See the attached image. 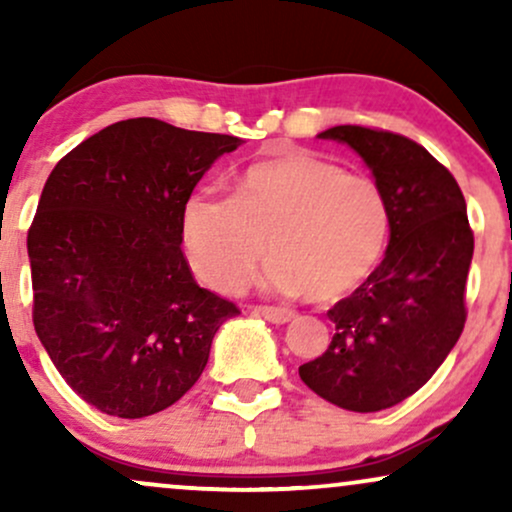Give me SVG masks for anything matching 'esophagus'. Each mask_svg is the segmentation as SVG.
Masks as SVG:
<instances>
[{"label": "esophagus", "instance_id": "esophagus-1", "mask_svg": "<svg viewBox=\"0 0 512 512\" xmlns=\"http://www.w3.org/2000/svg\"><path fill=\"white\" fill-rule=\"evenodd\" d=\"M257 315H262L264 320L274 322V325H284V322H291L296 313L289 308H272V305H257L255 308Z\"/></svg>", "mask_w": 512, "mask_h": 512}]
</instances>
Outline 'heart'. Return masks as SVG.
<instances>
[{"instance_id": "b5f03b06", "label": "heart", "mask_w": 512, "mask_h": 512, "mask_svg": "<svg viewBox=\"0 0 512 512\" xmlns=\"http://www.w3.org/2000/svg\"><path fill=\"white\" fill-rule=\"evenodd\" d=\"M390 209L378 185L310 151L262 158L233 178V197L195 190L182 202L180 245L204 284L236 291L269 250V291L332 303L378 267Z\"/></svg>"}]
</instances>
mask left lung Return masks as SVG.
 <instances>
[{
  "mask_svg": "<svg viewBox=\"0 0 512 512\" xmlns=\"http://www.w3.org/2000/svg\"><path fill=\"white\" fill-rule=\"evenodd\" d=\"M363 158L390 209L385 260L334 303L332 344L298 375L349 411H380L424 387L460 339L474 255L467 204L450 170L402 134L339 125L317 134Z\"/></svg>",
  "mask_w": 512,
  "mask_h": 512,
  "instance_id": "left-lung-1",
  "label": "left lung"
}]
</instances>
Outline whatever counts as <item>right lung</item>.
Wrapping results in <instances>:
<instances>
[{
  "instance_id": "add662e5",
  "label": "right lung",
  "mask_w": 512,
  "mask_h": 512,
  "mask_svg": "<svg viewBox=\"0 0 512 512\" xmlns=\"http://www.w3.org/2000/svg\"><path fill=\"white\" fill-rule=\"evenodd\" d=\"M240 144L134 117L81 142L45 182L28 231L33 325L103 414L142 419L178 402L240 313L197 284L180 248L182 202Z\"/></svg>"
}]
</instances>
